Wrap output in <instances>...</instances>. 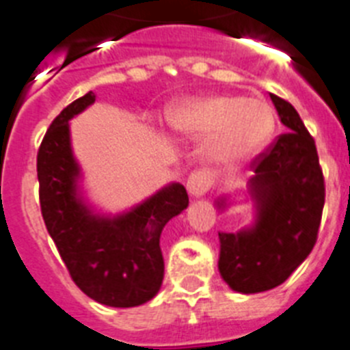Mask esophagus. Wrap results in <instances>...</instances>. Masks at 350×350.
<instances>
[{
  "label": "esophagus",
  "instance_id": "1",
  "mask_svg": "<svg viewBox=\"0 0 350 350\" xmlns=\"http://www.w3.org/2000/svg\"><path fill=\"white\" fill-rule=\"evenodd\" d=\"M210 187L211 180L204 170H193V172H190L189 180H187V190H189L190 196L201 198V196H204L208 192Z\"/></svg>",
  "mask_w": 350,
  "mask_h": 350
}]
</instances>
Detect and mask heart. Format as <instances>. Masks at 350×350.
<instances>
[{
  "mask_svg": "<svg viewBox=\"0 0 350 350\" xmlns=\"http://www.w3.org/2000/svg\"><path fill=\"white\" fill-rule=\"evenodd\" d=\"M176 133L206 140L211 161L237 165L256 157L274 133L275 117L263 99L215 94L187 99L169 113Z\"/></svg>",
  "mask_w": 350,
  "mask_h": 350,
  "instance_id": "heart-1",
  "label": "heart"
}]
</instances>
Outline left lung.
<instances>
[{"label":"left lung","mask_w":350,"mask_h":350,"mask_svg":"<svg viewBox=\"0 0 350 350\" xmlns=\"http://www.w3.org/2000/svg\"><path fill=\"white\" fill-rule=\"evenodd\" d=\"M288 131L260 152L249 192L256 222L239 233H219V272L230 288L258 293L288 280L317 242L325 185L317 146L288 101L270 94ZM226 206V199L217 201Z\"/></svg>","instance_id":"8db88e82"}]
</instances>
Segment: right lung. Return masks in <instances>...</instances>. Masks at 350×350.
I'll return each instance as SVG.
<instances>
[{"label":"right lung","mask_w":350,"mask_h":350,"mask_svg":"<svg viewBox=\"0 0 350 350\" xmlns=\"http://www.w3.org/2000/svg\"><path fill=\"white\" fill-rule=\"evenodd\" d=\"M96 101L85 94L60 111L37 152L40 211L76 286L99 304L133 308L151 301L163 281L160 234L189 206L172 183L116 217L96 215L81 198L80 165L70 149L69 120Z\"/></svg>","instance_id":"add662e5"}]
</instances>
